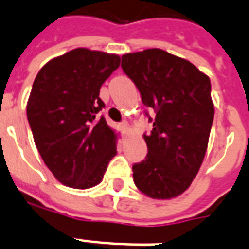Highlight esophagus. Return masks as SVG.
Instances as JSON below:
<instances>
[{
	"instance_id": "1",
	"label": "esophagus",
	"mask_w": 249,
	"mask_h": 249,
	"mask_svg": "<svg viewBox=\"0 0 249 249\" xmlns=\"http://www.w3.org/2000/svg\"><path fill=\"white\" fill-rule=\"evenodd\" d=\"M120 126H121V129H123V132H126V130H128V128H129V125H128V123H126V121H124V123H121L120 124Z\"/></svg>"
}]
</instances>
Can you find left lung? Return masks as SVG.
<instances>
[{
    "mask_svg": "<svg viewBox=\"0 0 249 249\" xmlns=\"http://www.w3.org/2000/svg\"><path fill=\"white\" fill-rule=\"evenodd\" d=\"M121 68L136 84L146 107L155 111L143 134L147 156L133 165V179L152 199H172L189 189L208 147L214 106L211 80L189 60L161 49L121 56Z\"/></svg>",
    "mask_w": 249,
    "mask_h": 249,
    "instance_id": "1",
    "label": "left lung"
}]
</instances>
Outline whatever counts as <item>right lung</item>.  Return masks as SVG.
<instances>
[{
    "mask_svg": "<svg viewBox=\"0 0 249 249\" xmlns=\"http://www.w3.org/2000/svg\"><path fill=\"white\" fill-rule=\"evenodd\" d=\"M120 66L116 54L73 49L37 73L27 103L33 140L49 169L63 185L90 189L116 155V140L103 116L102 84Z\"/></svg>",
    "mask_w": 249,
    "mask_h": 249,
    "instance_id": "obj_1",
    "label": "right lung"
}]
</instances>
